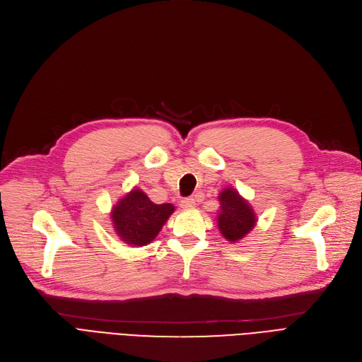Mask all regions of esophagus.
<instances>
[{
	"mask_svg": "<svg viewBox=\"0 0 362 362\" xmlns=\"http://www.w3.org/2000/svg\"><path fill=\"white\" fill-rule=\"evenodd\" d=\"M180 206H182L183 209H192V207L195 206V198H192V197L183 198V199L180 201Z\"/></svg>",
	"mask_w": 362,
	"mask_h": 362,
	"instance_id": "1",
	"label": "esophagus"
}]
</instances>
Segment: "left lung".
I'll list each match as a JSON object with an SVG mask.
<instances>
[{
	"instance_id": "1",
	"label": "left lung",
	"mask_w": 362,
	"mask_h": 362,
	"mask_svg": "<svg viewBox=\"0 0 362 362\" xmlns=\"http://www.w3.org/2000/svg\"><path fill=\"white\" fill-rule=\"evenodd\" d=\"M218 201V230L229 243H238L256 226V213L233 187H226V189L220 192Z\"/></svg>"
}]
</instances>
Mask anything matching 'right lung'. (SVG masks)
Returning <instances> with one entry per match:
<instances>
[{"label": "right lung", "mask_w": 362, "mask_h": 362, "mask_svg": "<svg viewBox=\"0 0 362 362\" xmlns=\"http://www.w3.org/2000/svg\"><path fill=\"white\" fill-rule=\"evenodd\" d=\"M173 211V204H153L136 187L115 204L111 217L115 232L124 243L142 247L155 240Z\"/></svg>", "instance_id": "obj_1"}]
</instances>
